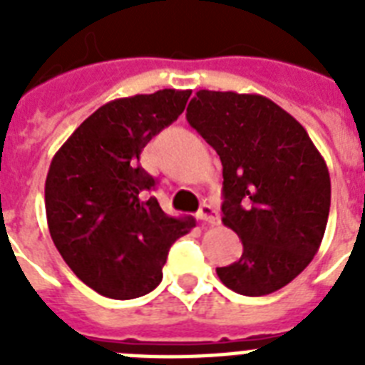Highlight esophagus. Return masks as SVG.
Wrapping results in <instances>:
<instances>
[{"instance_id": "esophagus-1", "label": "esophagus", "mask_w": 365, "mask_h": 365, "mask_svg": "<svg viewBox=\"0 0 365 365\" xmlns=\"http://www.w3.org/2000/svg\"><path fill=\"white\" fill-rule=\"evenodd\" d=\"M197 216H199V220H202V222L206 223H212V225H216V223L220 222V214H217V210L212 205L200 206V210Z\"/></svg>"}]
</instances>
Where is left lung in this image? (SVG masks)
Instances as JSON below:
<instances>
[{
	"mask_svg": "<svg viewBox=\"0 0 365 365\" xmlns=\"http://www.w3.org/2000/svg\"><path fill=\"white\" fill-rule=\"evenodd\" d=\"M185 119L222 159V222L242 239L240 259L217 267V277L250 297L284 288L322 244L326 160L305 128L261 94L199 91Z\"/></svg>",
	"mask_w": 365,
	"mask_h": 365,
	"instance_id": "obj_1",
	"label": "left lung"
}]
</instances>
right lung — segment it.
Wrapping results in <instances>:
<instances>
[{
    "mask_svg": "<svg viewBox=\"0 0 365 365\" xmlns=\"http://www.w3.org/2000/svg\"><path fill=\"white\" fill-rule=\"evenodd\" d=\"M191 91L163 88L111 100L54 153L45 212L54 246L77 278L111 299H134L163 280L172 242L195 227L172 217L149 191L155 180L140 155L176 121Z\"/></svg>",
    "mask_w": 365,
    "mask_h": 365,
    "instance_id": "add662e5",
    "label": "right lung"
}]
</instances>
